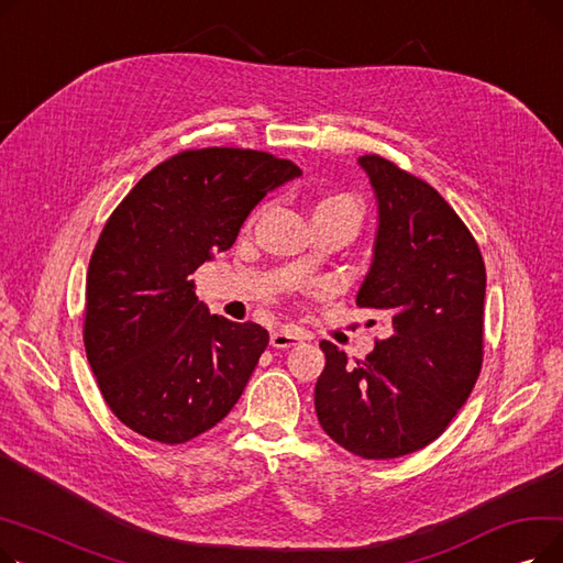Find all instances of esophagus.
<instances>
[{
	"label": "esophagus",
	"instance_id": "1",
	"mask_svg": "<svg viewBox=\"0 0 563 563\" xmlns=\"http://www.w3.org/2000/svg\"><path fill=\"white\" fill-rule=\"evenodd\" d=\"M303 340H308L306 333L301 331H294V329H278L272 333V346L274 349H289V346H297Z\"/></svg>",
	"mask_w": 563,
	"mask_h": 563
}]
</instances>
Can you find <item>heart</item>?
<instances>
[{"label":"heart","mask_w":563,"mask_h":563,"mask_svg":"<svg viewBox=\"0 0 563 563\" xmlns=\"http://www.w3.org/2000/svg\"><path fill=\"white\" fill-rule=\"evenodd\" d=\"M335 202H342V205H349V207H353V210H356V202H353L349 196H344V194H340V196H329V198H323V200H319L317 202V207L319 205H335Z\"/></svg>","instance_id":"obj_1"}]
</instances>
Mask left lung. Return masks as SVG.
<instances>
[{"label": "left lung", "mask_w": 563, "mask_h": 563, "mask_svg": "<svg viewBox=\"0 0 563 563\" xmlns=\"http://www.w3.org/2000/svg\"><path fill=\"white\" fill-rule=\"evenodd\" d=\"M358 166L378 217L356 303L386 314L390 335L356 363L323 340L314 410L340 448L386 461L427 448L475 388L486 266L475 236L433 187L378 155L358 157Z\"/></svg>", "instance_id": "obj_1"}]
</instances>
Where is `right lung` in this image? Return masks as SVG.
Listing matches in <instances>:
<instances>
[{"label":"right lung","mask_w":563,"mask_h":563,"mask_svg":"<svg viewBox=\"0 0 563 563\" xmlns=\"http://www.w3.org/2000/svg\"><path fill=\"white\" fill-rule=\"evenodd\" d=\"M294 177L301 168L269 153L185 151L145 173L109 217L88 262L84 346L107 406L132 431L180 445L242 397L269 333L210 314L191 274Z\"/></svg>","instance_id":"add662e5"}]
</instances>
